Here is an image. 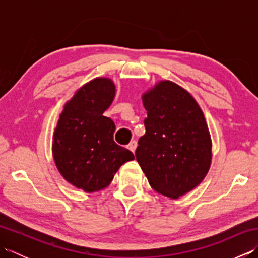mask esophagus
Here are the masks:
<instances>
[{"mask_svg":"<svg viewBox=\"0 0 258 258\" xmlns=\"http://www.w3.org/2000/svg\"><path fill=\"white\" fill-rule=\"evenodd\" d=\"M136 146H138V143H136V141H132L131 143L127 145V149L131 151V152H135L136 150Z\"/></svg>","mask_w":258,"mask_h":258,"instance_id":"esophagus-1","label":"esophagus"}]
</instances>
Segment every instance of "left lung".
<instances>
[{
  "mask_svg": "<svg viewBox=\"0 0 258 258\" xmlns=\"http://www.w3.org/2000/svg\"><path fill=\"white\" fill-rule=\"evenodd\" d=\"M146 132L135 156L152 188L176 200L194 189L210 169L212 141L195 98L171 81L146 91Z\"/></svg>",
  "mask_w": 258,
  "mask_h": 258,
  "instance_id": "8db88e82",
  "label": "left lung"
}]
</instances>
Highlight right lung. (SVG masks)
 <instances>
[{
  "mask_svg": "<svg viewBox=\"0 0 258 258\" xmlns=\"http://www.w3.org/2000/svg\"><path fill=\"white\" fill-rule=\"evenodd\" d=\"M115 96L111 79L96 78L76 91L64 105L54 131L55 165L70 184L86 193L107 187L133 153L115 143V124L103 113Z\"/></svg>",
  "mask_w": 258,
  "mask_h": 258,
  "instance_id": "obj_1",
  "label": "right lung"
}]
</instances>
